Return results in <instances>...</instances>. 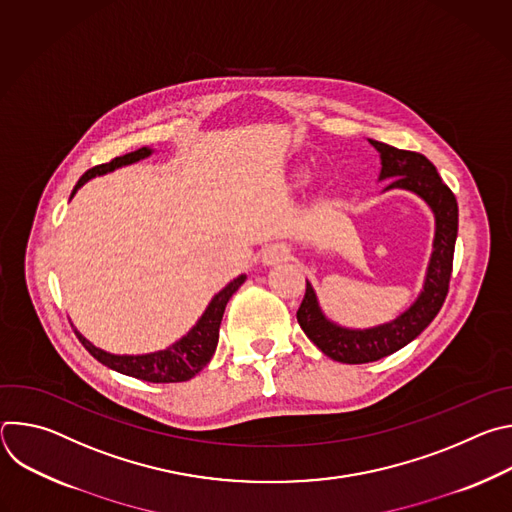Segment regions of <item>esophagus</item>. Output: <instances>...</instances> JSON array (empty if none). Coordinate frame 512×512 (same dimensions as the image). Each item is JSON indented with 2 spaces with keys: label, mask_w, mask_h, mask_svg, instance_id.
Returning <instances> with one entry per match:
<instances>
[{
  "label": "esophagus",
  "mask_w": 512,
  "mask_h": 512,
  "mask_svg": "<svg viewBox=\"0 0 512 512\" xmlns=\"http://www.w3.org/2000/svg\"><path fill=\"white\" fill-rule=\"evenodd\" d=\"M287 259H289V249L283 243H273V245L265 247L263 253H261L263 265H277V263L287 261Z\"/></svg>",
  "instance_id": "esophagus-1"
}]
</instances>
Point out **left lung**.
<instances>
[{
    "label": "left lung",
    "mask_w": 512,
    "mask_h": 512,
    "mask_svg": "<svg viewBox=\"0 0 512 512\" xmlns=\"http://www.w3.org/2000/svg\"><path fill=\"white\" fill-rule=\"evenodd\" d=\"M369 141L381 154L379 180H389L385 190L401 188L425 200L435 216V237L421 294L401 316L387 324L354 330L330 322L318 304L314 287L306 281V296L298 310V322L326 356L346 364L373 362L389 356L415 340L431 324L448 296L458 237V202L435 166L417 152L397 150L375 139Z\"/></svg>",
    "instance_id": "8db88e82"
}]
</instances>
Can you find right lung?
<instances>
[{
    "label": "right lung",
    "instance_id": "right-lung-1",
    "mask_svg": "<svg viewBox=\"0 0 512 512\" xmlns=\"http://www.w3.org/2000/svg\"><path fill=\"white\" fill-rule=\"evenodd\" d=\"M152 152H154L152 148H139L131 154L111 160L109 164L91 168L89 172H85L81 176V180L77 182L75 190H72L70 198L75 196L77 190L91 178L103 176L121 166L135 164L143 158L152 156ZM245 279H247V275H239L225 289L218 291V294L206 306L204 314L198 318V322L190 328V332L186 336H182L178 342H174L172 346H168L166 350H158V352H150V354H111V352H105V350L97 348L95 344H91L79 330H75V332H77L79 340L83 342V346L99 362H103L105 367H109L121 375L135 377V379L148 381V383H182V381H188L194 375H198L210 362V358L216 350V344H218V328H221V320H223L227 302L231 300L235 291L245 283Z\"/></svg>",
    "mask_w": 512,
    "mask_h": 512
}]
</instances>
